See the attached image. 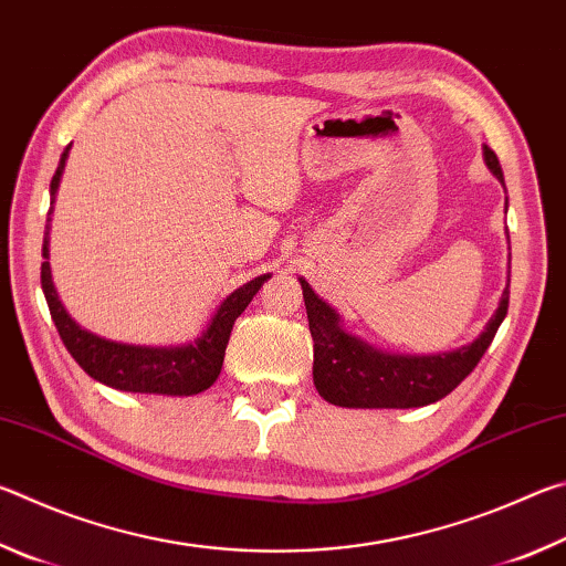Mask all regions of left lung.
I'll use <instances>...</instances> for the list:
<instances>
[{
    "label": "left lung",
    "mask_w": 566,
    "mask_h": 566,
    "mask_svg": "<svg viewBox=\"0 0 566 566\" xmlns=\"http://www.w3.org/2000/svg\"><path fill=\"white\" fill-rule=\"evenodd\" d=\"M484 159L492 175L504 185L500 159L490 147H484ZM300 282L314 339V387L329 405L337 407L409 409L439 401L472 375L510 310V286H506L500 310L472 344L447 354L401 357V354L379 352L342 332L339 314L322 302L310 284Z\"/></svg>",
    "instance_id": "1"
}]
</instances>
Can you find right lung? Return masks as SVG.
<instances>
[{
  "label": "right lung",
  "mask_w": 566,
  "mask_h": 566,
  "mask_svg": "<svg viewBox=\"0 0 566 566\" xmlns=\"http://www.w3.org/2000/svg\"><path fill=\"white\" fill-rule=\"evenodd\" d=\"M70 147L64 149L60 167H56L52 177V202L56 189H60V179L64 171L66 155H70ZM46 222H50V219H46ZM42 256V290L66 352L72 354L76 364H80L90 377L102 381V385L122 391H142V395L189 397L212 387L219 371H222L229 334H232L237 317L247 310V304L254 300L260 286L270 280V274H262L234 290L222 304H219V310L212 322H209L202 337L191 344H185V347H134V344L109 342L87 329H82L80 324L64 312L60 296L54 292L50 262H46V256H50V224L44 227Z\"/></svg>",
  "instance_id": "1"
}]
</instances>
